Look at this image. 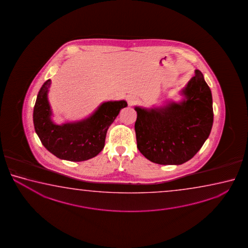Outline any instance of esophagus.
Masks as SVG:
<instances>
[{
  "mask_svg": "<svg viewBox=\"0 0 248 248\" xmlns=\"http://www.w3.org/2000/svg\"><path fill=\"white\" fill-rule=\"evenodd\" d=\"M127 102H128V105H135L138 102V98L135 95H131L127 98Z\"/></svg>",
  "mask_w": 248,
  "mask_h": 248,
  "instance_id": "obj_1",
  "label": "esophagus"
}]
</instances>
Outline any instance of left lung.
Segmentation results:
<instances>
[{
  "instance_id": "left-lung-1",
  "label": "left lung",
  "mask_w": 248,
  "mask_h": 248,
  "mask_svg": "<svg viewBox=\"0 0 248 248\" xmlns=\"http://www.w3.org/2000/svg\"><path fill=\"white\" fill-rule=\"evenodd\" d=\"M180 94L179 101L168 100L150 108L135 107L137 147L154 163H185L197 154L210 135L213 97L202 72L195 70V76Z\"/></svg>"
}]
</instances>
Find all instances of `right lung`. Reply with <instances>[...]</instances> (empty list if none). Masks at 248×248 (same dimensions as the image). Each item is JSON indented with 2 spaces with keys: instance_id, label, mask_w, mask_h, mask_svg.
Wrapping results in <instances>:
<instances>
[{
  "instance_id": "right-lung-1",
  "label": "right lung",
  "mask_w": 248,
  "mask_h": 248,
  "mask_svg": "<svg viewBox=\"0 0 248 248\" xmlns=\"http://www.w3.org/2000/svg\"><path fill=\"white\" fill-rule=\"evenodd\" d=\"M50 85L51 80L42 85L33 113L34 130L42 145L61 160L79 162L98 155L105 146L107 131L126 101H104L88 117L58 125L52 120L47 98Z\"/></svg>"
}]
</instances>
